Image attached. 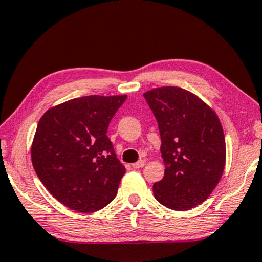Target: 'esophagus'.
Masks as SVG:
<instances>
[{"label": "esophagus", "mask_w": 262, "mask_h": 262, "mask_svg": "<svg viewBox=\"0 0 262 262\" xmlns=\"http://www.w3.org/2000/svg\"><path fill=\"white\" fill-rule=\"evenodd\" d=\"M145 164H146V162H145V161H138L137 163H133V164H132V167H133L134 169H139V168H142V167H144Z\"/></svg>", "instance_id": "34e87169"}]
</instances>
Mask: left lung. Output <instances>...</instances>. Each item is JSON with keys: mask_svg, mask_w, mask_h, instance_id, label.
Returning <instances> with one entry per match:
<instances>
[{"mask_svg": "<svg viewBox=\"0 0 262 262\" xmlns=\"http://www.w3.org/2000/svg\"><path fill=\"white\" fill-rule=\"evenodd\" d=\"M158 122L164 177L154 184L155 198L173 210L203 203L219 184L226 163V142L216 112L180 87L144 93Z\"/></svg>", "mask_w": 262, "mask_h": 262, "instance_id": "left-lung-1", "label": "left lung"}]
</instances>
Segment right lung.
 I'll use <instances>...</instances> for the list:
<instances>
[{"mask_svg":"<svg viewBox=\"0 0 262 262\" xmlns=\"http://www.w3.org/2000/svg\"><path fill=\"white\" fill-rule=\"evenodd\" d=\"M127 95H88L43 114L31 145L41 183L72 210L93 213L117 194L124 165L116 157L107 128Z\"/></svg>","mask_w":262,"mask_h":262,"instance_id":"obj_1","label":"right lung"}]
</instances>
